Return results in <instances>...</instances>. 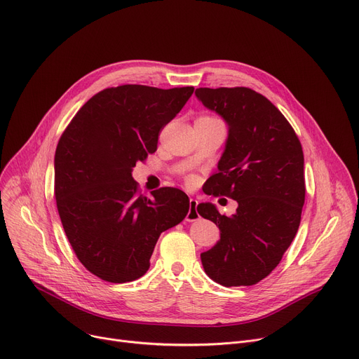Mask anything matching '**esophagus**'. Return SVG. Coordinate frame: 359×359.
<instances>
[{
    "label": "esophagus",
    "instance_id": "obj_1",
    "mask_svg": "<svg viewBox=\"0 0 359 359\" xmlns=\"http://www.w3.org/2000/svg\"><path fill=\"white\" fill-rule=\"evenodd\" d=\"M196 208H198V201L194 199V198H190V201H189V212L186 215V221L187 222H194V221L199 219V213H198Z\"/></svg>",
    "mask_w": 359,
    "mask_h": 359
}]
</instances>
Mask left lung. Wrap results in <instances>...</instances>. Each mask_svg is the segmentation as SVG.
<instances>
[{"mask_svg": "<svg viewBox=\"0 0 359 359\" xmlns=\"http://www.w3.org/2000/svg\"><path fill=\"white\" fill-rule=\"evenodd\" d=\"M196 98L228 126L218 173L208 195L236 201L232 217L199 203L201 217L219 228L221 240L201 254L205 273L225 287L266 278L290 247L304 205V158L284 115L250 88H199Z\"/></svg>", "mask_w": 359, "mask_h": 359, "instance_id": "left-lung-1", "label": "left lung"}]
</instances>
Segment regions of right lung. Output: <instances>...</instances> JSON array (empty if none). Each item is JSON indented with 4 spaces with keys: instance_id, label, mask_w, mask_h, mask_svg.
Masks as SVG:
<instances>
[{
    "instance_id": "1",
    "label": "right lung",
    "mask_w": 359,
    "mask_h": 359,
    "mask_svg": "<svg viewBox=\"0 0 359 359\" xmlns=\"http://www.w3.org/2000/svg\"><path fill=\"white\" fill-rule=\"evenodd\" d=\"M194 90L144 85L104 89L78 111L59 140V217L79 261L105 281L144 276L160 233L189 212V198L179 189L154 190L153 198L140 195L133 167L157 150L160 130Z\"/></svg>"
}]
</instances>
